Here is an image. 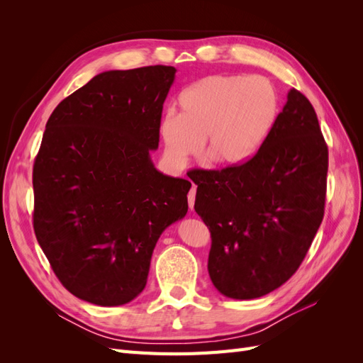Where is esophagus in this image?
<instances>
[{"label":"esophagus","instance_id":"1","mask_svg":"<svg viewBox=\"0 0 363 363\" xmlns=\"http://www.w3.org/2000/svg\"><path fill=\"white\" fill-rule=\"evenodd\" d=\"M195 194H196V188H195V186H192V189L189 191V195H188V203H189V208H191V211H194V203H195Z\"/></svg>","mask_w":363,"mask_h":363}]
</instances>
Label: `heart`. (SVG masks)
I'll return each mask as SVG.
<instances>
[{
    "instance_id": "1",
    "label": "heart",
    "mask_w": 363,
    "mask_h": 363,
    "mask_svg": "<svg viewBox=\"0 0 363 363\" xmlns=\"http://www.w3.org/2000/svg\"><path fill=\"white\" fill-rule=\"evenodd\" d=\"M180 113L160 121L168 160L182 167L199 150L203 159L235 168L256 155L279 116L276 87L263 77L216 74L186 87L179 98Z\"/></svg>"
}]
</instances>
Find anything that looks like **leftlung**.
Masks as SVG:
<instances>
[{
  "mask_svg": "<svg viewBox=\"0 0 363 363\" xmlns=\"http://www.w3.org/2000/svg\"><path fill=\"white\" fill-rule=\"evenodd\" d=\"M327 169L315 108L291 89L255 156L194 175L195 212L212 238L207 269L219 292L259 298L294 276L323 221Z\"/></svg>",
  "mask_w": 363,
  "mask_h": 363,
  "instance_id": "1",
  "label": "left lung"
}]
</instances>
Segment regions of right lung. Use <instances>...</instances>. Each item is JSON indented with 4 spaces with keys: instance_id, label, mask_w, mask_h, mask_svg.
<instances>
[{
    "instance_id": "add662e5",
    "label": "right lung",
    "mask_w": 363,
    "mask_h": 363,
    "mask_svg": "<svg viewBox=\"0 0 363 363\" xmlns=\"http://www.w3.org/2000/svg\"><path fill=\"white\" fill-rule=\"evenodd\" d=\"M174 67L106 71L54 108L33 167L36 239L77 298L121 306L144 291L157 239L188 212L191 182L159 172Z\"/></svg>"
}]
</instances>
